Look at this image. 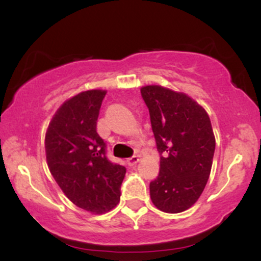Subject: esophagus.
Returning a JSON list of instances; mask_svg holds the SVG:
<instances>
[{
	"mask_svg": "<svg viewBox=\"0 0 261 261\" xmlns=\"http://www.w3.org/2000/svg\"><path fill=\"white\" fill-rule=\"evenodd\" d=\"M139 161H140V160H139V155H133V157L127 158V160H126V164H127L128 167H133V166H135V164H136Z\"/></svg>",
	"mask_w": 261,
	"mask_h": 261,
	"instance_id": "1",
	"label": "esophagus"
}]
</instances>
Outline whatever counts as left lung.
I'll list each match as a JSON object with an SVG mask.
<instances>
[{"label":"left lung","mask_w":261,"mask_h":261,"mask_svg":"<svg viewBox=\"0 0 261 261\" xmlns=\"http://www.w3.org/2000/svg\"><path fill=\"white\" fill-rule=\"evenodd\" d=\"M141 95L161 153L160 174L149 182L151 200L163 212H182L197 201L211 173L216 146L211 121L185 93L145 86Z\"/></svg>","instance_id":"8db88e82"}]
</instances>
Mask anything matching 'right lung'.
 Listing matches in <instances>:
<instances>
[{
  "label": "right lung",
  "mask_w": 261,
  "mask_h": 261,
  "mask_svg": "<svg viewBox=\"0 0 261 261\" xmlns=\"http://www.w3.org/2000/svg\"><path fill=\"white\" fill-rule=\"evenodd\" d=\"M107 91L92 89L66 100L45 135L46 162L54 179L79 207L104 214L120 201L126 168L107 158V145L97 133Z\"/></svg>",
  "instance_id": "right-lung-1"
}]
</instances>
